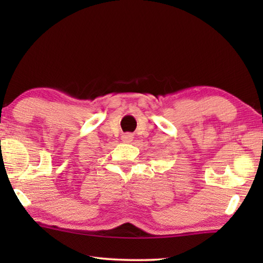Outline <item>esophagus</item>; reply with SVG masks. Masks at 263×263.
I'll use <instances>...</instances> for the list:
<instances>
[{"mask_svg": "<svg viewBox=\"0 0 263 263\" xmlns=\"http://www.w3.org/2000/svg\"><path fill=\"white\" fill-rule=\"evenodd\" d=\"M122 140L124 142H131L133 140V136L131 133H125V135L122 136Z\"/></svg>", "mask_w": 263, "mask_h": 263, "instance_id": "1", "label": "esophagus"}]
</instances>
